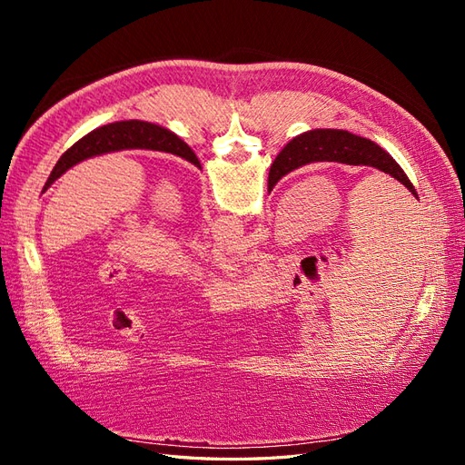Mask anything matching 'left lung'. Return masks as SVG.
Listing matches in <instances>:
<instances>
[{
  "label": "left lung",
  "mask_w": 465,
  "mask_h": 465,
  "mask_svg": "<svg viewBox=\"0 0 465 465\" xmlns=\"http://www.w3.org/2000/svg\"><path fill=\"white\" fill-rule=\"evenodd\" d=\"M122 149H151V151L173 153L202 168L193 151L173 132H168L161 128V125H154L149 122L125 120V122H114V124L103 125V128H98L89 135L79 139L72 149H67L60 157V161L55 163L54 171L50 173L45 190L42 192H46L54 182L74 164L85 161L89 157H94V154L122 151Z\"/></svg>",
  "instance_id": "1"
}]
</instances>
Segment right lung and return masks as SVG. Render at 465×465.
<instances>
[{
	"label": "right lung",
	"mask_w": 465,
	"mask_h": 465,
	"mask_svg": "<svg viewBox=\"0 0 465 465\" xmlns=\"http://www.w3.org/2000/svg\"><path fill=\"white\" fill-rule=\"evenodd\" d=\"M320 161L374 166L378 171L400 180L407 190L417 195L410 178L405 176L400 164L382 147L372 143L371 139H364L343 130H312L294 137L273 161L270 168V178H267V186L273 188L281 178L294 171V168Z\"/></svg>",
	"instance_id": "obj_1"
}]
</instances>
